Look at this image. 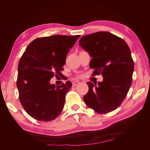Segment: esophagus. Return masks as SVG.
I'll list each match as a JSON object with an SVG mask.
<instances>
[{
    "mask_svg": "<svg viewBox=\"0 0 150 150\" xmlns=\"http://www.w3.org/2000/svg\"><path fill=\"white\" fill-rule=\"evenodd\" d=\"M78 83H79V81H74V82L72 83V86H76Z\"/></svg>",
    "mask_w": 150,
    "mask_h": 150,
    "instance_id": "esophagus-1",
    "label": "esophagus"
}]
</instances>
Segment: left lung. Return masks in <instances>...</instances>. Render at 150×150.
<instances>
[{"label":"left lung","mask_w":150,"mask_h":150,"mask_svg":"<svg viewBox=\"0 0 150 150\" xmlns=\"http://www.w3.org/2000/svg\"><path fill=\"white\" fill-rule=\"evenodd\" d=\"M79 46L93 58L89 66L93 75L101 74L102 82H88L89 91L83 98L89 108L99 114L118 108L128 94L132 83L134 62L125 40L108 32L83 36Z\"/></svg>","instance_id":"8db88e82"}]
</instances>
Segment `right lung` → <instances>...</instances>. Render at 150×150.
I'll use <instances>...</instances> for the list:
<instances>
[{
	"instance_id": "1",
	"label": "right lung",
	"mask_w": 150,
	"mask_h": 150,
	"mask_svg": "<svg viewBox=\"0 0 150 150\" xmlns=\"http://www.w3.org/2000/svg\"><path fill=\"white\" fill-rule=\"evenodd\" d=\"M79 35H54L32 41L22 54L18 65L17 87L19 100L33 118L50 121L61 114L71 81L56 86L51 84L54 76L64 70L66 56Z\"/></svg>"
}]
</instances>
